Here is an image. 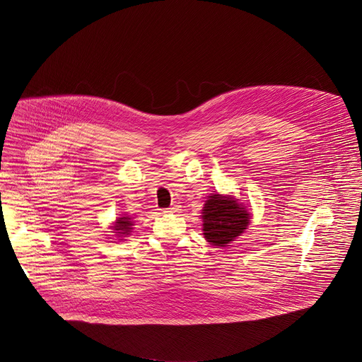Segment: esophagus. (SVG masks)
Listing matches in <instances>:
<instances>
[{
	"instance_id": "esophagus-1",
	"label": "esophagus",
	"mask_w": 362,
	"mask_h": 362,
	"mask_svg": "<svg viewBox=\"0 0 362 362\" xmlns=\"http://www.w3.org/2000/svg\"><path fill=\"white\" fill-rule=\"evenodd\" d=\"M179 211V206L177 205H173V206H170L167 209V212H177Z\"/></svg>"
}]
</instances>
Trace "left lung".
I'll use <instances>...</instances> for the list:
<instances>
[{"label": "left lung", "mask_w": 362, "mask_h": 362, "mask_svg": "<svg viewBox=\"0 0 362 362\" xmlns=\"http://www.w3.org/2000/svg\"><path fill=\"white\" fill-rule=\"evenodd\" d=\"M201 218L206 242L226 247L247 230L252 214L233 195L212 194L205 201Z\"/></svg>", "instance_id": "1"}]
</instances>
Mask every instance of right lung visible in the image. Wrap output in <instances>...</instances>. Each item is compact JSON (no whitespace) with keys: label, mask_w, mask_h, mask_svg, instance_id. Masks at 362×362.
<instances>
[{"label":"right lung","mask_w":362,"mask_h":362,"mask_svg":"<svg viewBox=\"0 0 362 362\" xmlns=\"http://www.w3.org/2000/svg\"><path fill=\"white\" fill-rule=\"evenodd\" d=\"M109 228L112 230V231H109L112 234V237H109V238H112L115 236V238L113 240H117V242H124V240H127L125 237L131 235V233L134 230L132 216L128 214H120Z\"/></svg>","instance_id":"1"}]
</instances>
